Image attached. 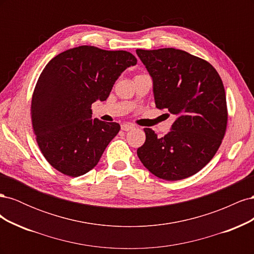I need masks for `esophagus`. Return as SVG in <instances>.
I'll return each instance as SVG.
<instances>
[{"label": "esophagus", "mask_w": 254, "mask_h": 254, "mask_svg": "<svg viewBox=\"0 0 254 254\" xmlns=\"http://www.w3.org/2000/svg\"><path fill=\"white\" fill-rule=\"evenodd\" d=\"M121 128H122V130H124V131H128V130L134 128V125L129 124V123H126V124H123V125L121 126Z\"/></svg>", "instance_id": "esophagus-1"}]
</instances>
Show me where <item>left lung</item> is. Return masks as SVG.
I'll list each match as a JSON object with an SVG mask.
<instances>
[{"instance_id":"left-lung-1","label":"left lung","mask_w":254,"mask_h":254,"mask_svg":"<svg viewBox=\"0 0 254 254\" xmlns=\"http://www.w3.org/2000/svg\"><path fill=\"white\" fill-rule=\"evenodd\" d=\"M135 52L152 78L156 107L177 118L163 137L144 128L146 140L137 157L160 179H186L210 162L225 136L224 83L212 64L188 52L173 48Z\"/></svg>"}]
</instances>
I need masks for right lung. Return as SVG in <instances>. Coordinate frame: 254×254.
I'll return each instance as SVG.
<instances>
[{
	"label": "right lung",
	"mask_w": 254,
	"mask_h": 254,
	"mask_svg": "<svg viewBox=\"0 0 254 254\" xmlns=\"http://www.w3.org/2000/svg\"><path fill=\"white\" fill-rule=\"evenodd\" d=\"M136 58L126 51L81 45L60 53L39 76L30 107L38 146L60 173L78 177L96 166L120 131L118 123L92 120L91 106L108 98Z\"/></svg>",
	"instance_id": "obj_1"
}]
</instances>
